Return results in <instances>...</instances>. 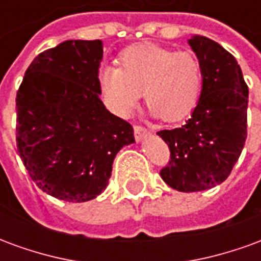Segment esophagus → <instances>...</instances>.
Returning <instances> with one entry per match:
<instances>
[{"mask_svg": "<svg viewBox=\"0 0 261 261\" xmlns=\"http://www.w3.org/2000/svg\"><path fill=\"white\" fill-rule=\"evenodd\" d=\"M147 136H149V130L148 128L142 127V125H136L134 127V137H136L137 141H142Z\"/></svg>", "mask_w": 261, "mask_h": 261, "instance_id": "1", "label": "esophagus"}]
</instances>
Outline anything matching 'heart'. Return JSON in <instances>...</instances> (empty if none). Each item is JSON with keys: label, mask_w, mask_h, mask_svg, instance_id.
Instances as JSON below:
<instances>
[{"label": "heart", "mask_w": 261, "mask_h": 261, "mask_svg": "<svg viewBox=\"0 0 261 261\" xmlns=\"http://www.w3.org/2000/svg\"><path fill=\"white\" fill-rule=\"evenodd\" d=\"M201 86V64L194 54L153 44L127 48L120 54L119 68L106 65L99 72L103 103L121 119L133 114L144 92L155 116L179 121L196 108Z\"/></svg>", "instance_id": "heart-1"}]
</instances>
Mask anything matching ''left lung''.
I'll list each match as a JSON object with an SVG mask.
<instances>
[{"instance_id":"obj_1","label":"left lung","mask_w":261,"mask_h":261,"mask_svg":"<svg viewBox=\"0 0 261 261\" xmlns=\"http://www.w3.org/2000/svg\"><path fill=\"white\" fill-rule=\"evenodd\" d=\"M189 44L201 64L200 99L185 125L156 133L170 151L161 177L185 193L207 190L229 176L246 141L249 103V88L229 51L200 35Z\"/></svg>"}]
</instances>
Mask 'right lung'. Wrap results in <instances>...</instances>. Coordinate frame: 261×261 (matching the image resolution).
Segmentation results:
<instances>
[{"label": "right lung", "mask_w": 261, "mask_h": 261, "mask_svg": "<svg viewBox=\"0 0 261 261\" xmlns=\"http://www.w3.org/2000/svg\"><path fill=\"white\" fill-rule=\"evenodd\" d=\"M100 40H65L37 56L16 93V147L39 189L84 202L109 185L116 155L134 140L130 123L100 100Z\"/></svg>", "instance_id": "obj_1"}]
</instances>
